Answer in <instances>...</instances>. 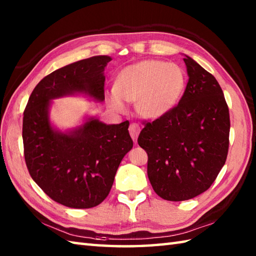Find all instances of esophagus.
I'll use <instances>...</instances> for the list:
<instances>
[{
    "mask_svg": "<svg viewBox=\"0 0 256 256\" xmlns=\"http://www.w3.org/2000/svg\"><path fill=\"white\" fill-rule=\"evenodd\" d=\"M128 131H130V135H131L132 140H134V143H136L138 138V134H140V125L135 124V123L131 124V125H130V128H128Z\"/></svg>",
    "mask_w": 256,
    "mask_h": 256,
    "instance_id": "obj_1",
    "label": "esophagus"
}]
</instances>
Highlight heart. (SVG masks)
<instances>
[{
	"label": "heart",
	"instance_id": "obj_1",
	"mask_svg": "<svg viewBox=\"0 0 256 256\" xmlns=\"http://www.w3.org/2000/svg\"><path fill=\"white\" fill-rule=\"evenodd\" d=\"M184 88L186 77L178 64L148 59L125 67L118 74L114 89L106 92V100L116 112L125 110L123 100L135 102L140 116L155 120L177 106Z\"/></svg>",
	"mask_w": 256,
	"mask_h": 256
}]
</instances>
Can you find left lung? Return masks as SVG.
I'll use <instances>...</instances> for the list:
<instances>
[{"label": "left lung", "mask_w": 256, "mask_h": 256, "mask_svg": "<svg viewBox=\"0 0 256 256\" xmlns=\"http://www.w3.org/2000/svg\"><path fill=\"white\" fill-rule=\"evenodd\" d=\"M188 84L178 106L146 123L138 145L148 155L154 192L168 201L204 192L224 167L229 150L230 116L216 79L184 55Z\"/></svg>", "instance_id": "8db88e82"}]
</instances>
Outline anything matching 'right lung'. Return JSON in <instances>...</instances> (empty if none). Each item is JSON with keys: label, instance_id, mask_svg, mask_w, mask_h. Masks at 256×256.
<instances>
[{"label": "right lung", "instance_id": "right-lung-1", "mask_svg": "<svg viewBox=\"0 0 256 256\" xmlns=\"http://www.w3.org/2000/svg\"><path fill=\"white\" fill-rule=\"evenodd\" d=\"M111 60L110 56H94L55 70L35 86L24 111L30 175L47 196L69 208H92L106 198L133 140L128 121L106 124L94 116L62 131L50 121L52 100L84 96L104 101V69Z\"/></svg>", "mask_w": 256, "mask_h": 256}]
</instances>
